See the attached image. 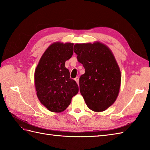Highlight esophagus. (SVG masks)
<instances>
[{
    "instance_id": "1",
    "label": "esophagus",
    "mask_w": 150,
    "mask_h": 150,
    "mask_svg": "<svg viewBox=\"0 0 150 150\" xmlns=\"http://www.w3.org/2000/svg\"><path fill=\"white\" fill-rule=\"evenodd\" d=\"M75 81L77 82V83L79 84V77H76L75 79Z\"/></svg>"
}]
</instances>
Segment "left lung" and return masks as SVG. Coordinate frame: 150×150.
I'll list each match as a JSON object with an SVG mask.
<instances>
[{
  "instance_id": "1",
  "label": "left lung",
  "mask_w": 150,
  "mask_h": 150,
  "mask_svg": "<svg viewBox=\"0 0 150 150\" xmlns=\"http://www.w3.org/2000/svg\"><path fill=\"white\" fill-rule=\"evenodd\" d=\"M73 50L85 69L79 86L86 104L96 112L106 110L117 99L121 82L113 55L106 46L98 42L76 44Z\"/></svg>"
}]
</instances>
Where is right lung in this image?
<instances>
[{
	"label": "right lung",
	"mask_w": 150,
	"mask_h": 150,
	"mask_svg": "<svg viewBox=\"0 0 150 150\" xmlns=\"http://www.w3.org/2000/svg\"><path fill=\"white\" fill-rule=\"evenodd\" d=\"M73 43H53L44 53L35 71V84L40 103L52 112H61L79 92L65 62L73 53Z\"/></svg>",
	"instance_id": "obj_1"
}]
</instances>
